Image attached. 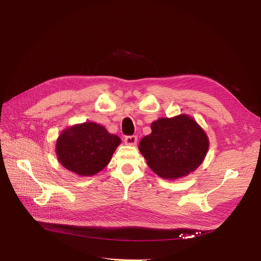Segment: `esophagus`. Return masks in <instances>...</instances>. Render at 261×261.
Instances as JSON below:
<instances>
[{"label": "esophagus", "mask_w": 261, "mask_h": 261, "mask_svg": "<svg viewBox=\"0 0 261 261\" xmlns=\"http://www.w3.org/2000/svg\"><path fill=\"white\" fill-rule=\"evenodd\" d=\"M125 143L127 145H131V146H134L136 143H138V138H136L135 135H127L125 138Z\"/></svg>", "instance_id": "esophagus-1"}]
</instances>
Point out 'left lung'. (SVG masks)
Returning <instances> with one entry per match:
<instances>
[{
    "label": "left lung",
    "mask_w": 261,
    "mask_h": 261,
    "mask_svg": "<svg viewBox=\"0 0 261 261\" xmlns=\"http://www.w3.org/2000/svg\"><path fill=\"white\" fill-rule=\"evenodd\" d=\"M208 138L186 114L163 117L151 123V133L139 149L148 166L163 179L175 180L195 171L207 153Z\"/></svg>",
    "instance_id": "left-lung-1"
}]
</instances>
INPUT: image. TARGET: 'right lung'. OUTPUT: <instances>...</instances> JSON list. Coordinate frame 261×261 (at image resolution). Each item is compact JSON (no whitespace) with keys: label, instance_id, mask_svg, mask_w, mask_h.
Segmentation results:
<instances>
[{"label":"right lung","instance_id":"right-lung-1","mask_svg":"<svg viewBox=\"0 0 261 261\" xmlns=\"http://www.w3.org/2000/svg\"><path fill=\"white\" fill-rule=\"evenodd\" d=\"M120 139L96 122H84L61 132L56 153L61 165L78 175L101 171L111 161Z\"/></svg>","mask_w":261,"mask_h":261}]
</instances>
